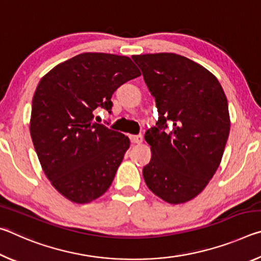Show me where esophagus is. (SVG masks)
<instances>
[{
  "mask_svg": "<svg viewBox=\"0 0 261 261\" xmlns=\"http://www.w3.org/2000/svg\"><path fill=\"white\" fill-rule=\"evenodd\" d=\"M130 140L132 144H141L143 143V136L141 135H132L130 136Z\"/></svg>",
  "mask_w": 261,
  "mask_h": 261,
  "instance_id": "1",
  "label": "esophagus"
}]
</instances>
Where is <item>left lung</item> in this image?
<instances>
[{"mask_svg": "<svg viewBox=\"0 0 261 261\" xmlns=\"http://www.w3.org/2000/svg\"><path fill=\"white\" fill-rule=\"evenodd\" d=\"M132 60L159 113L156 126L145 134L152 152L143 169L145 183L168 204H184L206 188L220 166L230 130L226 94L213 73L185 56L155 53Z\"/></svg>", "mask_w": 261, "mask_h": 261, "instance_id": "1", "label": "left lung"}]
</instances>
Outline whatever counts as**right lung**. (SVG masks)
<instances>
[{
    "instance_id": "obj_1",
    "label": "right lung",
    "mask_w": 261,
    "mask_h": 261,
    "mask_svg": "<svg viewBox=\"0 0 261 261\" xmlns=\"http://www.w3.org/2000/svg\"><path fill=\"white\" fill-rule=\"evenodd\" d=\"M140 74L127 56L83 53L39 82L31 137L43 173L68 200L88 204L112 185L130 140L94 123L93 110H110L114 92Z\"/></svg>"
}]
</instances>
